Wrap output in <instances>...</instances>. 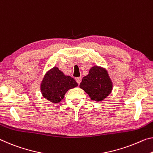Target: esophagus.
<instances>
[{
    "instance_id": "34e87169",
    "label": "esophagus",
    "mask_w": 153,
    "mask_h": 153,
    "mask_svg": "<svg viewBox=\"0 0 153 153\" xmlns=\"http://www.w3.org/2000/svg\"><path fill=\"white\" fill-rule=\"evenodd\" d=\"M76 80L77 82V84H80V82L82 81V77H76Z\"/></svg>"
}]
</instances>
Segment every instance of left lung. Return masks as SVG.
Masks as SVG:
<instances>
[{"mask_svg": "<svg viewBox=\"0 0 153 153\" xmlns=\"http://www.w3.org/2000/svg\"><path fill=\"white\" fill-rule=\"evenodd\" d=\"M79 87L88 94L92 100L100 101L110 94L112 83L106 70L94 66L82 78Z\"/></svg>", "mask_w": 153, "mask_h": 153, "instance_id": "1", "label": "left lung"}]
</instances>
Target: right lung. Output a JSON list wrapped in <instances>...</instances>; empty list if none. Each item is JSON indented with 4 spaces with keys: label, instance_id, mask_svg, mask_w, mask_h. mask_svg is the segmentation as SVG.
<instances>
[{
    "label": "right lung",
    "instance_id": "right-lung-1",
    "mask_svg": "<svg viewBox=\"0 0 153 153\" xmlns=\"http://www.w3.org/2000/svg\"><path fill=\"white\" fill-rule=\"evenodd\" d=\"M77 86V83L73 77L65 76L59 68L54 67L45 75L41 91L44 98L52 103H59L64 98L68 90Z\"/></svg>",
    "mask_w": 153,
    "mask_h": 153
}]
</instances>
